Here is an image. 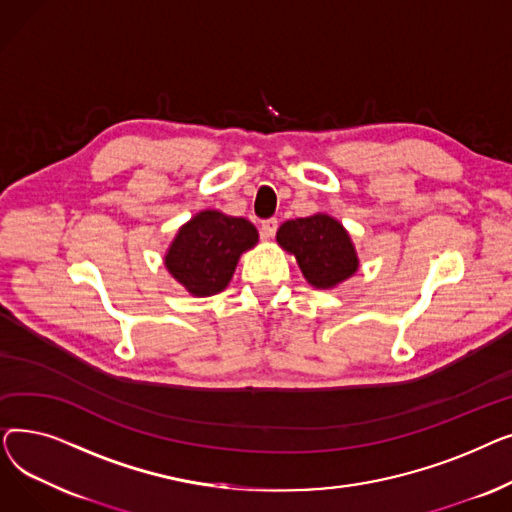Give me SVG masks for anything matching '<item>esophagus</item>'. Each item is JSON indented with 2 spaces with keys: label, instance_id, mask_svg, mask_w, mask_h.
<instances>
[{
  "label": "esophagus",
  "instance_id": "1",
  "mask_svg": "<svg viewBox=\"0 0 512 512\" xmlns=\"http://www.w3.org/2000/svg\"><path fill=\"white\" fill-rule=\"evenodd\" d=\"M276 230H278V220L276 218H267V220L261 222V236L263 238H274Z\"/></svg>",
  "mask_w": 512,
  "mask_h": 512
}]
</instances>
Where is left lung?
I'll return each mask as SVG.
<instances>
[{
  "label": "left lung",
  "instance_id": "obj_1",
  "mask_svg": "<svg viewBox=\"0 0 512 512\" xmlns=\"http://www.w3.org/2000/svg\"><path fill=\"white\" fill-rule=\"evenodd\" d=\"M276 238L282 249L297 257L303 276L315 288H334L359 267L351 236L330 215L288 220Z\"/></svg>",
  "mask_w": 512,
  "mask_h": 512
}]
</instances>
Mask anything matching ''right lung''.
Returning a JSON list of instances; mask_svg holds the SVG:
<instances>
[{
    "mask_svg": "<svg viewBox=\"0 0 512 512\" xmlns=\"http://www.w3.org/2000/svg\"><path fill=\"white\" fill-rule=\"evenodd\" d=\"M257 238L255 226L245 218L201 211L178 230L166 267L195 297H211L228 286L240 253L255 247Z\"/></svg>",
    "mask_w": 512,
    "mask_h": 512,
    "instance_id": "add662e5",
    "label": "right lung"
}]
</instances>
